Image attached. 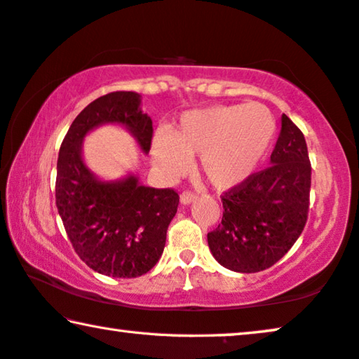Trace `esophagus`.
<instances>
[{
  "label": "esophagus",
  "instance_id": "1",
  "mask_svg": "<svg viewBox=\"0 0 359 359\" xmlns=\"http://www.w3.org/2000/svg\"><path fill=\"white\" fill-rule=\"evenodd\" d=\"M198 200V195L194 194V191H184V194L180 195V203L182 205H190V203H194Z\"/></svg>",
  "mask_w": 359,
  "mask_h": 359
}]
</instances>
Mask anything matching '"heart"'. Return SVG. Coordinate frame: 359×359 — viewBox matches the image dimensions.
<instances>
[{"label":"heart","mask_w":359,"mask_h":359,"mask_svg":"<svg viewBox=\"0 0 359 359\" xmlns=\"http://www.w3.org/2000/svg\"><path fill=\"white\" fill-rule=\"evenodd\" d=\"M274 137V116L264 104H216L185 112L170 135L158 132L151 156L172 177L185 172L189 158L200 156L198 168L214 189L231 190L256 172Z\"/></svg>","instance_id":"b5f03b06"}]
</instances>
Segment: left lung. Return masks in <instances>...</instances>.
<instances>
[{
	"label": "left lung",
	"mask_w": 359,
	"mask_h": 359,
	"mask_svg": "<svg viewBox=\"0 0 359 359\" xmlns=\"http://www.w3.org/2000/svg\"><path fill=\"white\" fill-rule=\"evenodd\" d=\"M309 189L311 163L304 135L282 114L269 168L222 195V222L208 233L217 263L245 274L274 266L303 232Z\"/></svg>",
	"instance_id": "obj_1"
}]
</instances>
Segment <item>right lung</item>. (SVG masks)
I'll return each mask as SVG.
<instances>
[{
	"instance_id": "1",
	"label": "right lung",
	"mask_w": 359,
	"mask_h": 359,
	"mask_svg": "<svg viewBox=\"0 0 359 359\" xmlns=\"http://www.w3.org/2000/svg\"><path fill=\"white\" fill-rule=\"evenodd\" d=\"M140 103L135 92H112L92 101L69 127L57 158L56 206L74 250L93 271L122 279L147 274L161 258L179 195L142 185L133 174L98 179L83 161L82 142L93 128L117 124L148 153L153 122Z\"/></svg>"
}]
</instances>
